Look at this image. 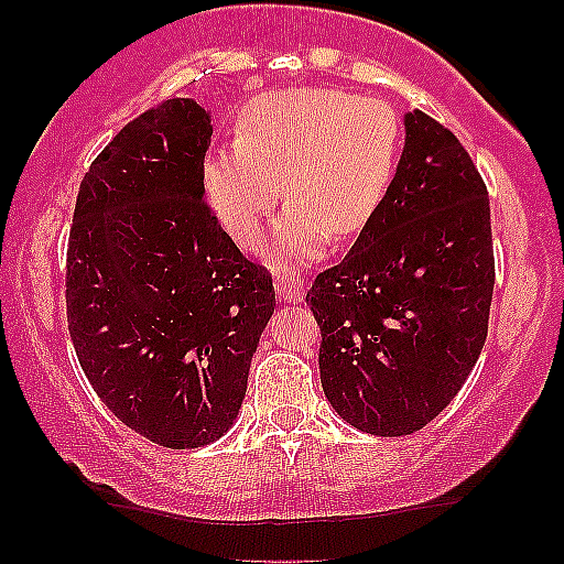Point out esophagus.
Instances as JSON below:
<instances>
[{"label": "esophagus", "mask_w": 564, "mask_h": 564, "mask_svg": "<svg viewBox=\"0 0 564 564\" xmlns=\"http://www.w3.org/2000/svg\"><path fill=\"white\" fill-rule=\"evenodd\" d=\"M275 291L283 302H296L304 294V286L300 278L289 273H275Z\"/></svg>", "instance_id": "esophagus-1"}]
</instances>
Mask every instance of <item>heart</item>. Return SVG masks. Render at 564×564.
I'll return each mask as SVG.
<instances>
[{
  "mask_svg": "<svg viewBox=\"0 0 564 564\" xmlns=\"http://www.w3.org/2000/svg\"><path fill=\"white\" fill-rule=\"evenodd\" d=\"M403 153V124L377 97L289 89L246 106L232 145L204 164V187L232 241L251 246L281 196L286 212L264 251L318 260L334 238L364 232L384 206Z\"/></svg>",
  "mask_w": 564,
  "mask_h": 564,
  "instance_id": "b5f03b06",
  "label": "heart"
}]
</instances>
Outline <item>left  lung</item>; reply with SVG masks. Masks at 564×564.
Instances as JSON below:
<instances>
[{
    "label": "left lung",
    "instance_id": "left-lung-1",
    "mask_svg": "<svg viewBox=\"0 0 564 564\" xmlns=\"http://www.w3.org/2000/svg\"><path fill=\"white\" fill-rule=\"evenodd\" d=\"M384 206L315 278L321 384L355 430L400 437L456 398L480 358L494 300L488 191L456 134L408 111Z\"/></svg>",
    "mask_w": 564,
    "mask_h": 564
}]
</instances>
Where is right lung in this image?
<instances>
[{"instance_id":"right-lung-1","label":"right lung","mask_w":564,"mask_h":564,"mask_svg":"<svg viewBox=\"0 0 564 564\" xmlns=\"http://www.w3.org/2000/svg\"><path fill=\"white\" fill-rule=\"evenodd\" d=\"M212 116L172 97L121 129L84 174L68 238V332L108 411L164 448H204L241 411L275 310L204 198Z\"/></svg>"}]
</instances>
